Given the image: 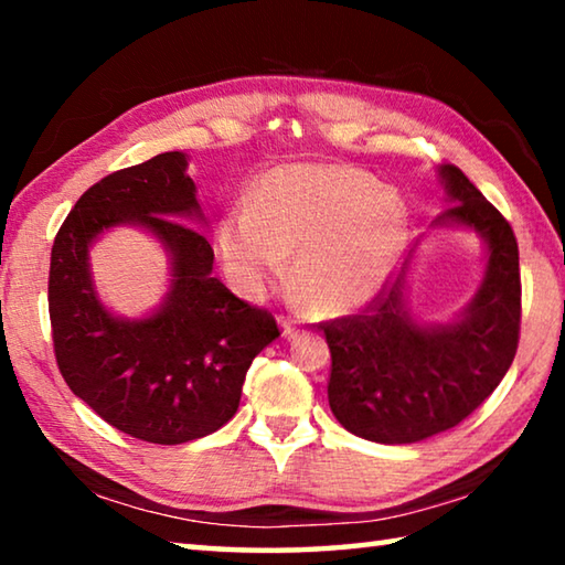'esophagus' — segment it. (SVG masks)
<instances>
[{"mask_svg":"<svg viewBox=\"0 0 565 565\" xmlns=\"http://www.w3.org/2000/svg\"><path fill=\"white\" fill-rule=\"evenodd\" d=\"M279 329H281V333H284L286 339H291L294 333H296V329H299V327H296V321H294V319H289V317H279Z\"/></svg>","mask_w":565,"mask_h":565,"instance_id":"obj_1","label":"esophagus"}]
</instances>
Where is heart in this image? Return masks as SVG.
Returning a JSON list of instances; mask_svg holds the SVG:
<instances>
[{
	"mask_svg": "<svg viewBox=\"0 0 565 565\" xmlns=\"http://www.w3.org/2000/svg\"><path fill=\"white\" fill-rule=\"evenodd\" d=\"M406 238L404 199L343 164L271 169L252 206H228L216 228L218 256L238 294L259 296L294 256V284L317 317H343L379 296Z\"/></svg>",
	"mask_w": 565,
	"mask_h": 565,
	"instance_id": "obj_1",
	"label": "heart"
}]
</instances>
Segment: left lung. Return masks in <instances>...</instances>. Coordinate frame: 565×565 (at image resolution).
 Segmentation results:
<instances>
[{
  "label": "left lung",
  "mask_w": 565,
  "mask_h": 565,
  "mask_svg": "<svg viewBox=\"0 0 565 565\" xmlns=\"http://www.w3.org/2000/svg\"><path fill=\"white\" fill-rule=\"evenodd\" d=\"M451 204L434 226L466 228L483 242L486 269L473 299L446 321L408 309L404 271L363 313L323 327L331 349L329 406L353 436L416 444L448 431L501 384L519 349V244L509 222L461 169L438 167Z\"/></svg>",
  "instance_id": "1"
}]
</instances>
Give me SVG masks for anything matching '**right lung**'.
Here are the masks:
<instances>
[{
  "instance_id": "right-lung-1",
  "label": "right lung",
  "mask_w": 565,
  "mask_h": 565,
  "mask_svg": "<svg viewBox=\"0 0 565 565\" xmlns=\"http://www.w3.org/2000/svg\"><path fill=\"white\" fill-rule=\"evenodd\" d=\"M184 151L114 171L84 191L52 246L50 319L60 371L84 404L119 431L177 446L236 414L246 371L279 329L212 276L214 252ZM114 225H137L170 256V289L145 318L98 299L90 246Z\"/></svg>"
}]
</instances>
